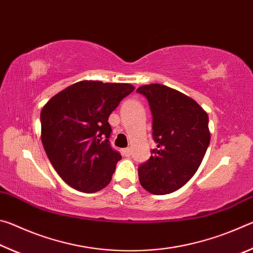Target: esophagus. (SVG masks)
Segmentation results:
<instances>
[{
	"mask_svg": "<svg viewBox=\"0 0 253 253\" xmlns=\"http://www.w3.org/2000/svg\"><path fill=\"white\" fill-rule=\"evenodd\" d=\"M123 155L125 156V157H129V156L131 155V151H130V148H125V149H123Z\"/></svg>",
	"mask_w": 253,
	"mask_h": 253,
	"instance_id": "obj_1",
	"label": "esophagus"
}]
</instances>
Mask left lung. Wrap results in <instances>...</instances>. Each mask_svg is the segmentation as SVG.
Listing matches in <instances>:
<instances>
[{
    "label": "left lung",
    "mask_w": 253,
    "mask_h": 253,
    "mask_svg": "<svg viewBox=\"0 0 253 253\" xmlns=\"http://www.w3.org/2000/svg\"><path fill=\"white\" fill-rule=\"evenodd\" d=\"M148 99L157 148L139 166L140 185L164 195L181 188L196 173L209 147V116L191 97L160 84L137 89Z\"/></svg>",
    "instance_id": "8db88e82"
}]
</instances>
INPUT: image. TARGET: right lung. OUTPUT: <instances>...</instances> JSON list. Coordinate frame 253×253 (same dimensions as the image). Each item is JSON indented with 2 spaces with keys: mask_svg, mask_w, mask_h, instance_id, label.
I'll return each instance as SVG.
<instances>
[{
  "mask_svg": "<svg viewBox=\"0 0 253 253\" xmlns=\"http://www.w3.org/2000/svg\"><path fill=\"white\" fill-rule=\"evenodd\" d=\"M130 84L83 80L41 110V142L55 172L68 185L95 193L111 181L121 154L109 145V115L134 91Z\"/></svg>",
  "mask_w": 253,
  "mask_h": 253,
  "instance_id": "1",
  "label": "right lung"
}]
</instances>
